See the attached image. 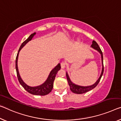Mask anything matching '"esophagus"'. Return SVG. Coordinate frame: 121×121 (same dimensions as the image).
I'll return each mask as SVG.
<instances>
[{
	"label": "esophagus",
	"mask_w": 121,
	"mask_h": 121,
	"mask_svg": "<svg viewBox=\"0 0 121 121\" xmlns=\"http://www.w3.org/2000/svg\"><path fill=\"white\" fill-rule=\"evenodd\" d=\"M65 65H66V64H65V62H62L60 63V65H61V68H62V69H64L65 67Z\"/></svg>",
	"instance_id": "esophagus-1"
}]
</instances>
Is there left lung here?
<instances>
[{
  "label": "left lung",
  "mask_w": 121,
  "mask_h": 121,
  "mask_svg": "<svg viewBox=\"0 0 121 121\" xmlns=\"http://www.w3.org/2000/svg\"><path fill=\"white\" fill-rule=\"evenodd\" d=\"M91 47L93 48L94 49L97 50V51L100 53V55H101V56L102 69V72H101V75H100L99 77L98 78L97 81H96L94 84H92L91 85H89V86H81V85L76 84L72 82L71 81V79H70L69 76L68 72H66V78H67V80H68L69 85V86H70V90H71V91L72 92L75 93V94H84V93L88 92V91H90V90H91L92 89H94L96 86H97V84H98V83L99 82L102 76V75H103V71H104L103 53H102V52L101 51V49H100V48L99 47V46H98V44L95 41V40H93L92 41V43L91 44Z\"/></svg>",
  "instance_id": "obj_1"
}]
</instances>
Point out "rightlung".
I'll return each instance as SVG.
<instances>
[{
  "mask_svg": "<svg viewBox=\"0 0 121 121\" xmlns=\"http://www.w3.org/2000/svg\"><path fill=\"white\" fill-rule=\"evenodd\" d=\"M36 32L32 33V34L29 37V38H27L26 40H25V41L22 44L21 46H20L19 51H18V52L17 53V55L16 59V69L18 81H19L20 84L22 85V86H23L27 92L30 93L31 94L35 95L44 96L49 94V93L52 90L53 82L55 81L56 75L57 72H58V71L61 68L60 63H58V64H57L51 71H50L49 75L48 76V78L46 79V81L44 82L43 84L36 86H31L26 84V83L23 81V80L22 79L21 77H20L19 70H18V59L20 51L21 50L22 48L27 43L32 40L33 37L35 36V35H36Z\"/></svg>",
  "mask_w": 121,
  "mask_h": 121,
  "instance_id": "obj_1",
  "label": "right lung"
}]
</instances>
